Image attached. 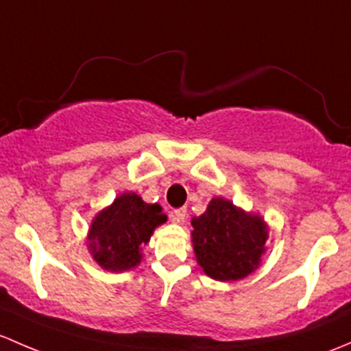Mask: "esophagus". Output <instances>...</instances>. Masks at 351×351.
<instances>
[{"instance_id": "34e87169", "label": "esophagus", "mask_w": 351, "mask_h": 351, "mask_svg": "<svg viewBox=\"0 0 351 351\" xmlns=\"http://www.w3.org/2000/svg\"><path fill=\"white\" fill-rule=\"evenodd\" d=\"M186 216H187V209L186 208H179V209H174V211H172L171 219L174 223H182L184 219H186Z\"/></svg>"}]
</instances>
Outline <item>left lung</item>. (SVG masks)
Masks as SVG:
<instances>
[{
    "label": "left lung",
    "mask_w": 351,
    "mask_h": 351,
    "mask_svg": "<svg viewBox=\"0 0 351 351\" xmlns=\"http://www.w3.org/2000/svg\"><path fill=\"white\" fill-rule=\"evenodd\" d=\"M191 225L194 254L206 276L228 282L258 269L269 238L262 216L243 211L225 197H213Z\"/></svg>",
    "instance_id": "obj_1"
}]
</instances>
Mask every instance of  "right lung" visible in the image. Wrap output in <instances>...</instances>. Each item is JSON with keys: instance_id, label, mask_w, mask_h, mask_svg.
I'll use <instances>...</instances> for the list:
<instances>
[{"instance_id": "right-lung-1", "label": "right lung", "mask_w": 351, "mask_h": 351, "mask_svg": "<svg viewBox=\"0 0 351 351\" xmlns=\"http://www.w3.org/2000/svg\"><path fill=\"white\" fill-rule=\"evenodd\" d=\"M165 221L167 216L160 206L147 204L135 193H125L95 216L88 248L104 270H130L142 260V247L149 243L154 230Z\"/></svg>"}]
</instances>
